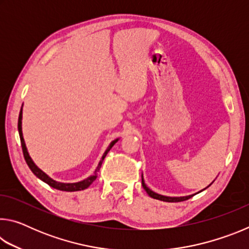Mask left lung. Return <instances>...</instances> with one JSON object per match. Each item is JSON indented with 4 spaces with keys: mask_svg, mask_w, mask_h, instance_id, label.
I'll use <instances>...</instances> for the list:
<instances>
[{
    "mask_svg": "<svg viewBox=\"0 0 249 249\" xmlns=\"http://www.w3.org/2000/svg\"><path fill=\"white\" fill-rule=\"evenodd\" d=\"M142 188H144L145 191L147 192V195H148L150 197H154V199L160 200V201H165V202H181V201H185V200L190 199V197H192L193 196H195V195H192V196H166L158 195V193L151 191L150 189L147 187L146 183H145V181H144V178H142ZM208 187H209V185H208ZM208 187H206V188H208ZM205 189H203V190H205ZM203 190H201V191H203ZM197 193H199V192H197Z\"/></svg>",
    "mask_w": 249,
    "mask_h": 249,
    "instance_id": "1",
    "label": "left lung"
}]
</instances>
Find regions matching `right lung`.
I'll list each match as a JSON object with an SVG mask.
<instances>
[{
  "label": "right lung",
  "mask_w": 249,
  "mask_h": 249,
  "mask_svg": "<svg viewBox=\"0 0 249 249\" xmlns=\"http://www.w3.org/2000/svg\"><path fill=\"white\" fill-rule=\"evenodd\" d=\"M22 119H23V105H22V108H20V112H19V116H18V133H19V138H20V144H22V149H23V154H24V158L26 160V163L29 167V169L33 171V174L35 175L37 178H39L41 181H44V182L47 183L50 187H53L54 189H57V190H60V191H68V192H73V191H80V190H84V189H87L89 185L93 182V181L96 179V177H98V171L100 170L101 165H102L103 160L105 158V156L107 155V153L109 151V149L112 148L113 146H114L115 142L119 141V138H116L113 142H111V144L108 145V147L107 148V150L104 151V154L102 156V158H101L100 162L98 167H96V169L94 171V174L88 177L87 179H84L82 181H79V182H74V183H64V182H58V181L53 180L50 178L48 175H46L43 170H40L38 167L35 165V162L33 161V159L31 158V156H29L27 148H26V145H25V141H24V137H23V132H22Z\"/></svg>",
  "instance_id": "right-lung-1"
}]
</instances>
